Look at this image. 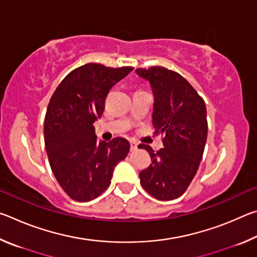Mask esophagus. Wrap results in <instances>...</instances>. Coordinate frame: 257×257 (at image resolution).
Instances as JSON below:
<instances>
[{
  "mask_svg": "<svg viewBox=\"0 0 257 257\" xmlns=\"http://www.w3.org/2000/svg\"><path fill=\"white\" fill-rule=\"evenodd\" d=\"M137 146H138V144H137L136 142L130 141V151H132V152L136 151V150H137Z\"/></svg>",
  "mask_w": 257,
  "mask_h": 257,
  "instance_id": "obj_1",
  "label": "esophagus"
}]
</instances>
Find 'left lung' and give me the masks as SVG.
<instances>
[{"mask_svg":"<svg viewBox=\"0 0 257 257\" xmlns=\"http://www.w3.org/2000/svg\"><path fill=\"white\" fill-rule=\"evenodd\" d=\"M137 75L150 81L154 94L153 125L163 135V149L150 153L152 164L141 171V184L160 201L180 197L196 175L207 138L206 106L184 77L164 67L136 69Z\"/></svg>","mask_w":257,"mask_h":257,"instance_id":"left-lung-1","label":"left lung"}]
</instances>
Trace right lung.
<instances>
[{
	"mask_svg": "<svg viewBox=\"0 0 257 257\" xmlns=\"http://www.w3.org/2000/svg\"><path fill=\"white\" fill-rule=\"evenodd\" d=\"M133 67L87 63L69 72L52 95L44 121V141L52 172L73 201L98 197L111 184L114 167L125 159L127 139L97 142L93 123L101 118L113 85Z\"/></svg>",
	"mask_w": 257,
	"mask_h": 257,
	"instance_id": "right-lung-1",
	"label": "right lung"
}]
</instances>
